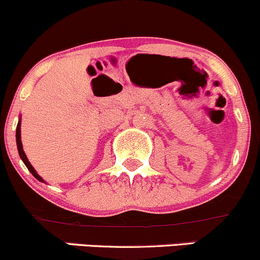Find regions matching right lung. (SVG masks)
Segmentation results:
<instances>
[{
	"mask_svg": "<svg viewBox=\"0 0 260 260\" xmlns=\"http://www.w3.org/2000/svg\"><path fill=\"white\" fill-rule=\"evenodd\" d=\"M16 142H17V149H18V154L19 156H21V159L23 160L24 165L28 168V170H29L30 173H32V175L34 178L37 179V180H39L41 182H45L43 180V178L41 175H39L38 173L36 172V169L32 167V164H30L29 160H28L27 155H25L24 150H23V145H22V139H21V117H19V121H18V124H17V129H16Z\"/></svg>",
	"mask_w": 260,
	"mask_h": 260,
	"instance_id": "right-lung-1",
	"label": "right lung"
}]
</instances>
